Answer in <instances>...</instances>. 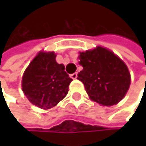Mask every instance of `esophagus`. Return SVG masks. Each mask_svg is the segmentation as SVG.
Returning a JSON list of instances; mask_svg holds the SVG:
<instances>
[{
    "label": "esophagus",
    "instance_id": "esophagus-1",
    "mask_svg": "<svg viewBox=\"0 0 146 146\" xmlns=\"http://www.w3.org/2000/svg\"><path fill=\"white\" fill-rule=\"evenodd\" d=\"M77 77H78V72H74V74H71V78H72V79H74V80L77 79Z\"/></svg>",
    "mask_w": 146,
    "mask_h": 146
}]
</instances>
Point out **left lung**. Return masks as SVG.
I'll return each instance as SVG.
<instances>
[{
	"label": "left lung",
	"instance_id": "1",
	"mask_svg": "<svg viewBox=\"0 0 146 146\" xmlns=\"http://www.w3.org/2000/svg\"><path fill=\"white\" fill-rule=\"evenodd\" d=\"M79 58L83 69L77 79L84 84L91 100L102 106H112L125 96L131 85V74L114 52L97 46L80 52Z\"/></svg>",
	"mask_w": 146,
	"mask_h": 146
}]
</instances>
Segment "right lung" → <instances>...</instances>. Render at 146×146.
Segmentation results:
<instances>
[{
	"label": "right lung",
	"instance_id": "right-lung-1",
	"mask_svg": "<svg viewBox=\"0 0 146 146\" xmlns=\"http://www.w3.org/2000/svg\"><path fill=\"white\" fill-rule=\"evenodd\" d=\"M53 52H40L24 72L22 88L24 94L36 107L48 110L56 106L68 93L72 80L65 66L56 62Z\"/></svg>",
	"mask_w": 146,
	"mask_h": 146
}]
</instances>
